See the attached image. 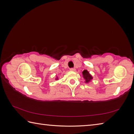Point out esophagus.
<instances>
[{"instance_id": "1", "label": "esophagus", "mask_w": 134, "mask_h": 134, "mask_svg": "<svg viewBox=\"0 0 134 134\" xmlns=\"http://www.w3.org/2000/svg\"><path fill=\"white\" fill-rule=\"evenodd\" d=\"M70 70L75 71V69H74V68H70Z\"/></svg>"}]
</instances>
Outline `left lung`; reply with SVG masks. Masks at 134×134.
Returning <instances> with one entry per match:
<instances>
[{
	"instance_id": "1",
	"label": "left lung",
	"mask_w": 134,
	"mask_h": 134,
	"mask_svg": "<svg viewBox=\"0 0 134 134\" xmlns=\"http://www.w3.org/2000/svg\"><path fill=\"white\" fill-rule=\"evenodd\" d=\"M82 74L83 76V77L85 79V82L86 83H88L90 82H91V80L93 79L92 76L90 74V72H89L87 70H84L82 72Z\"/></svg>"
}]
</instances>
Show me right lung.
<instances>
[{"label":"right lung","instance_id":"1","mask_svg":"<svg viewBox=\"0 0 134 134\" xmlns=\"http://www.w3.org/2000/svg\"><path fill=\"white\" fill-rule=\"evenodd\" d=\"M58 78H56V80H58Z\"/></svg>","mask_w":134,"mask_h":134}]
</instances>
